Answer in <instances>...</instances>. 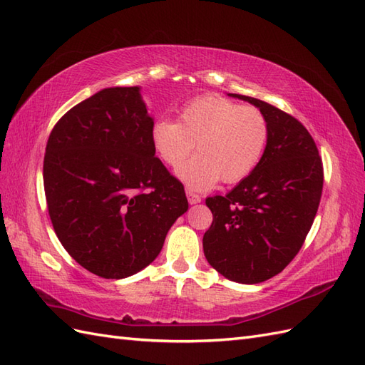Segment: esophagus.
I'll use <instances>...</instances> for the list:
<instances>
[{
  "instance_id": "esophagus-1",
  "label": "esophagus",
  "mask_w": 365,
  "mask_h": 365,
  "mask_svg": "<svg viewBox=\"0 0 365 365\" xmlns=\"http://www.w3.org/2000/svg\"><path fill=\"white\" fill-rule=\"evenodd\" d=\"M186 197H188V202H190L191 205H195V203H199V202L202 200L200 195L195 194V192L191 191V190H186Z\"/></svg>"
}]
</instances>
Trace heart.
Segmentation results:
<instances>
[{"instance_id":"1","label":"heart","mask_w":365,"mask_h":365,"mask_svg":"<svg viewBox=\"0 0 365 365\" xmlns=\"http://www.w3.org/2000/svg\"><path fill=\"white\" fill-rule=\"evenodd\" d=\"M269 138L265 114L255 106L219 96H202L182 108L179 121L158 120L151 130L153 146L163 163L180 166L195 146L194 157L177 175L191 190H210L220 179L237 183L255 171Z\"/></svg>"}]
</instances>
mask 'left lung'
<instances>
[{
  "label": "left lung",
  "instance_id": "obj_1",
  "mask_svg": "<svg viewBox=\"0 0 365 365\" xmlns=\"http://www.w3.org/2000/svg\"><path fill=\"white\" fill-rule=\"evenodd\" d=\"M262 110L269 125L255 171L227 195L207 199L212 223L203 236L210 265L239 284H259L292 262L319 207L324 168L301 121L262 100L230 93Z\"/></svg>",
  "mask_w": 365,
  "mask_h": 365
}]
</instances>
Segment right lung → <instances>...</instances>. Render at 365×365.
<instances>
[{
  "label": "right lung",
  "instance_id": "obj_1",
  "mask_svg": "<svg viewBox=\"0 0 365 365\" xmlns=\"http://www.w3.org/2000/svg\"><path fill=\"white\" fill-rule=\"evenodd\" d=\"M140 88H108L69 109L46 145L52 227L88 272L123 279L160 253L188 210L182 182L155 157Z\"/></svg>",
  "mask_w": 365,
  "mask_h": 365
}]
</instances>
